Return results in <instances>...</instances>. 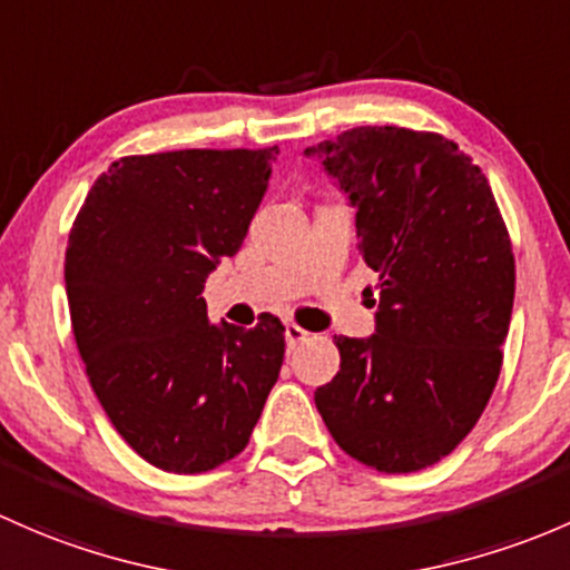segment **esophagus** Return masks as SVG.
<instances>
[{
  "label": "esophagus",
  "instance_id": "esophagus-1",
  "mask_svg": "<svg viewBox=\"0 0 570 570\" xmlns=\"http://www.w3.org/2000/svg\"><path fill=\"white\" fill-rule=\"evenodd\" d=\"M285 340H287V348H298L309 340V332H304L302 326L296 324H285Z\"/></svg>",
  "mask_w": 570,
  "mask_h": 570
}]
</instances>
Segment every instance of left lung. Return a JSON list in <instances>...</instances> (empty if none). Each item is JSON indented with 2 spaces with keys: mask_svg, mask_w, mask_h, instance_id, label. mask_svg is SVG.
<instances>
[{
  "mask_svg": "<svg viewBox=\"0 0 570 570\" xmlns=\"http://www.w3.org/2000/svg\"><path fill=\"white\" fill-rule=\"evenodd\" d=\"M356 208L379 274L373 337H334L340 371L315 390L334 442L386 474L442 461L502 371L515 261L485 175L442 134L360 126L304 150Z\"/></svg>",
  "mask_w": 570,
  "mask_h": 570,
  "instance_id": "1",
  "label": "left lung"
}]
</instances>
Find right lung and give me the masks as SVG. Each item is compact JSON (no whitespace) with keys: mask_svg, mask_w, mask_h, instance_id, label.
I'll return each mask as SVG.
<instances>
[{"mask_svg":"<svg viewBox=\"0 0 570 570\" xmlns=\"http://www.w3.org/2000/svg\"><path fill=\"white\" fill-rule=\"evenodd\" d=\"M277 148L126 156L68 236L66 291L87 379L134 453L199 474L236 459L285 356V326L210 324L199 296L242 249Z\"/></svg>","mask_w":570,"mask_h":570,"instance_id":"1","label":"right lung"}]
</instances>
